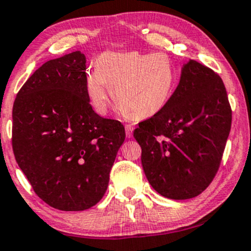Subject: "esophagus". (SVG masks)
I'll list each match as a JSON object with an SVG mask.
<instances>
[{
  "instance_id": "esophagus-1",
  "label": "esophagus",
  "mask_w": 251,
  "mask_h": 251,
  "mask_svg": "<svg viewBox=\"0 0 251 251\" xmlns=\"http://www.w3.org/2000/svg\"><path fill=\"white\" fill-rule=\"evenodd\" d=\"M133 131H134V126L130 125L126 126V137H131L133 136Z\"/></svg>"
}]
</instances>
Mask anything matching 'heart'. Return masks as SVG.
<instances>
[{"instance_id":"1","label":"heart","mask_w":251,"mask_h":251,"mask_svg":"<svg viewBox=\"0 0 251 251\" xmlns=\"http://www.w3.org/2000/svg\"><path fill=\"white\" fill-rule=\"evenodd\" d=\"M176 75L165 53L105 52L85 75V91L98 114H105L109 90L129 116L148 118L165 109L174 94Z\"/></svg>"}]
</instances>
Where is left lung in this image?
Segmentation results:
<instances>
[{"mask_svg":"<svg viewBox=\"0 0 251 251\" xmlns=\"http://www.w3.org/2000/svg\"><path fill=\"white\" fill-rule=\"evenodd\" d=\"M230 128L223 80L198 61H187L165 109L134 130L151 187L174 201L199 196L218 171Z\"/></svg>","mask_w":251,"mask_h":251,"instance_id":"obj_1","label":"left lung"}]
</instances>
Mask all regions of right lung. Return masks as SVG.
Segmentation results:
<instances>
[{"label": "right lung", "instance_id": "1", "mask_svg": "<svg viewBox=\"0 0 251 251\" xmlns=\"http://www.w3.org/2000/svg\"><path fill=\"white\" fill-rule=\"evenodd\" d=\"M79 50L46 61L13 106V151L34 192L63 211L90 209L103 198L125 142L122 123L103 118L85 91Z\"/></svg>", "mask_w": 251, "mask_h": 251}]
</instances>
